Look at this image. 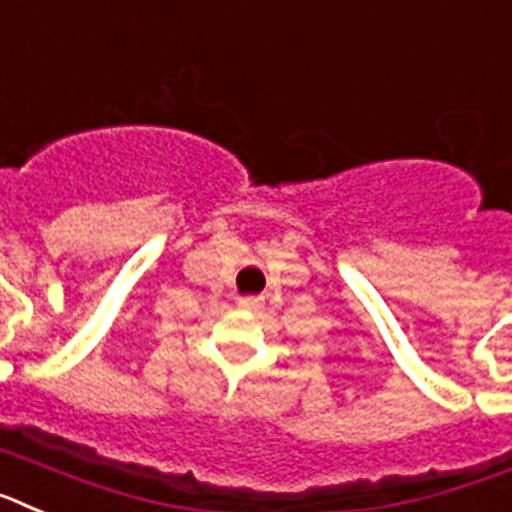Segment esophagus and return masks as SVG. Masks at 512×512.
Returning a JSON list of instances; mask_svg holds the SVG:
<instances>
[{
	"label": "esophagus",
	"instance_id": "esophagus-1",
	"mask_svg": "<svg viewBox=\"0 0 512 512\" xmlns=\"http://www.w3.org/2000/svg\"><path fill=\"white\" fill-rule=\"evenodd\" d=\"M237 306L244 311H257L262 306V296H242V299L237 301Z\"/></svg>",
	"mask_w": 512,
	"mask_h": 512
}]
</instances>
